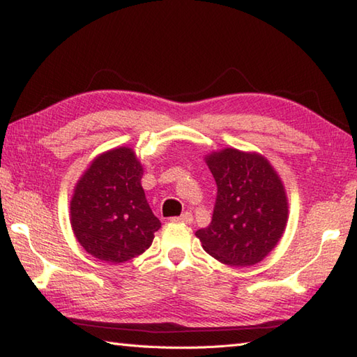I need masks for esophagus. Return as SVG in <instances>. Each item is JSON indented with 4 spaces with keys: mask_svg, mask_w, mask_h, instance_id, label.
I'll return each mask as SVG.
<instances>
[{
    "mask_svg": "<svg viewBox=\"0 0 357 357\" xmlns=\"http://www.w3.org/2000/svg\"><path fill=\"white\" fill-rule=\"evenodd\" d=\"M172 221H174V222H184V224H192L193 222V215L190 213V211H185V213H183L181 216L172 218Z\"/></svg>",
    "mask_w": 357,
    "mask_h": 357,
    "instance_id": "34e87169",
    "label": "esophagus"
}]
</instances>
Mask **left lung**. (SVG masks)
Here are the masks:
<instances>
[{"instance_id":"1","label":"left lung","mask_w":357,"mask_h":357,"mask_svg":"<svg viewBox=\"0 0 357 357\" xmlns=\"http://www.w3.org/2000/svg\"><path fill=\"white\" fill-rule=\"evenodd\" d=\"M218 187L213 216L196 231L204 250L233 267L261 262L282 236L288 218L285 188L262 155L224 149L206 158Z\"/></svg>"}]
</instances>
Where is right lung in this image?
<instances>
[{"label": "right lung", "mask_w": 357, "mask_h": 357, "mask_svg": "<svg viewBox=\"0 0 357 357\" xmlns=\"http://www.w3.org/2000/svg\"><path fill=\"white\" fill-rule=\"evenodd\" d=\"M142 165L135 151L118 147L96 156L75 187L70 224L75 236L96 259L121 264L151 245L161 222L141 185Z\"/></svg>", "instance_id": "right-lung-1"}]
</instances>
